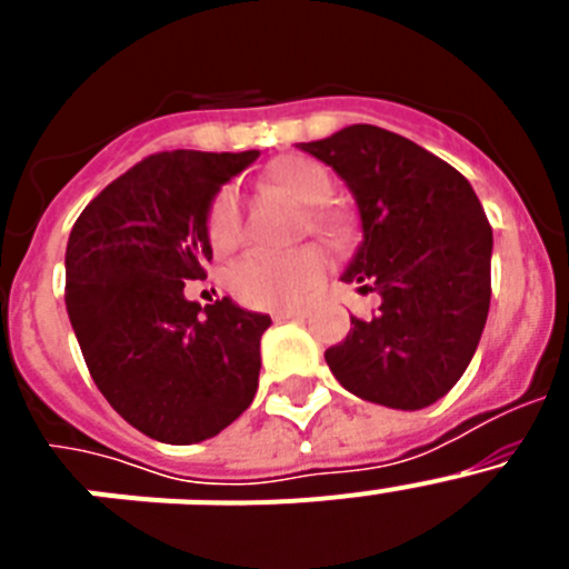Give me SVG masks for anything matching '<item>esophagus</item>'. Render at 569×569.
Here are the masks:
<instances>
[{"instance_id": "esophagus-1", "label": "esophagus", "mask_w": 569, "mask_h": 569, "mask_svg": "<svg viewBox=\"0 0 569 569\" xmlns=\"http://www.w3.org/2000/svg\"><path fill=\"white\" fill-rule=\"evenodd\" d=\"M305 316H308V308H288V310H276L273 319L276 321H281V319L299 321V319H305Z\"/></svg>"}]
</instances>
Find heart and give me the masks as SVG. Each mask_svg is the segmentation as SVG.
I'll return each mask as SVG.
<instances>
[{"instance_id":"heart-1","label":"heart","mask_w":569,"mask_h":569,"mask_svg":"<svg viewBox=\"0 0 569 569\" xmlns=\"http://www.w3.org/2000/svg\"><path fill=\"white\" fill-rule=\"evenodd\" d=\"M264 184L305 204L301 228L313 233L336 236L341 219L325 208L333 196V173L308 156H284L270 164ZM210 248L230 253L241 239V202L233 188H222L210 199L204 216ZM328 276V256L316 244H305L290 253H248L228 270V290L244 308L281 310L308 299Z\"/></svg>"}]
</instances>
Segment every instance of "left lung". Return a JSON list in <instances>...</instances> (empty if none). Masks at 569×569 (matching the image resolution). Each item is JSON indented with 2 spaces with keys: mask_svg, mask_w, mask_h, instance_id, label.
Returning <instances> with one entry per match:
<instances>
[{
  "mask_svg": "<svg viewBox=\"0 0 569 569\" xmlns=\"http://www.w3.org/2000/svg\"><path fill=\"white\" fill-rule=\"evenodd\" d=\"M353 190L359 253L345 281L381 308L350 319L325 359L341 387L396 410L433 405L470 365L490 310L492 228L479 196L445 159L376 124L305 142Z\"/></svg>",
  "mask_w": 569,
  "mask_h": 569,
  "instance_id": "8db88e82",
  "label": "left lung"
}]
</instances>
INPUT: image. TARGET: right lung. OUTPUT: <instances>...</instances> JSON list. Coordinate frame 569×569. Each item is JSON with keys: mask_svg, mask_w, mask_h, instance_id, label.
I'll return each mask as SVG.
<instances>
[{"mask_svg": "<svg viewBox=\"0 0 569 569\" xmlns=\"http://www.w3.org/2000/svg\"><path fill=\"white\" fill-rule=\"evenodd\" d=\"M259 150H162L82 210L68 239L70 325L116 413L164 445L213 439L250 407L270 316L230 299L202 310L184 281L204 279V216L216 190Z\"/></svg>", "mask_w": 569, "mask_h": 569, "instance_id": "add662e5", "label": "right lung"}]
</instances>
